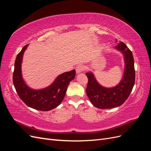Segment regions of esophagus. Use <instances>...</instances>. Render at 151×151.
<instances>
[{
	"instance_id": "esophagus-1",
	"label": "esophagus",
	"mask_w": 151,
	"mask_h": 151,
	"mask_svg": "<svg viewBox=\"0 0 151 151\" xmlns=\"http://www.w3.org/2000/svg\"><path fill=\"white\" fill-rule=\"evenodd\" d=\"M76 70V72L78 74V73H81L84 70V67L83 65H79L77 66Z\"/></svg>"
}]
</instances>
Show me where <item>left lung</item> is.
Here are the masks:
<instances>
[{"label": "left lung", "mask_w": 151, "mask_h": 151, "mask_svg": "<svg viewBox=\"0 0 151 151\" xmlns=\"http://www.w3.org/2000/svg\"><path fill=\"white\" fill-rule=\"evenodd\" d=\"M115 48L123 53L125 65L124 74L119 84L111 88H104L96 81L93 73H86L88 78L87 95L91 103L100 109L120 106L129 98L135 84L134 60L132 52L122 42H118Z\"/></svg>", "instance_id": "left-lung-1"}]
</instances>
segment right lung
Listing matches in <instances>:
<instances>
[{"label": "right lung", "instance_id": "obj_1", "mask_svg": "<svg viewBox=\"0 0 151 151\" xmlns=\"http://www.w3.org/2000/svg\"><path fill=\"white\" fill-rule=\"evenodd\" d=\"M28 44L17 54L14 63L12 81L16 92L27 106L41 111H49L57 107L63 101L70 82L75 78L76 70L63 73L46 88L39 90L31 89L22 79L21 62L22 55Z\"/></svg>", "mask_w": 151, "mask_h": 151}]
</instances>
